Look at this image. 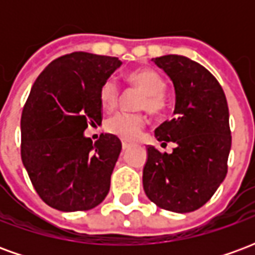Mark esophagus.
I'll return each instance as SVG.
<instances>
[{
  "label": "esophagus",
  "mask_w": 255,
  "mask_h": 255,
  "mask_svg": "<svg viewBox=\"0 0 255 255\" xmlns=\"http://www.w3.org/2000/svg\"><path fill=\"white\" fill-rule=\"evenodd\" d=\"M122 146H123V150H127L128 147L131 146V143H129V142H126V140H123Z\"/></svg>",
  "instance_id": "obj_1"
}]
</instances>
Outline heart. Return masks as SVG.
<instances>
[{
    "label": "heart",
    "instance_id": "obj_1",
    "mask_svg": "<svg viewBox=\"0 0 255 255\" xmlns=\"http://www.w3.org/2000/svg\"><path fill=\"white\" fill-rule=\"evenodd\" d=\"M128 80L144 93V97L139 104L142 109H147L151 113H158L164 109L165 100L162 94L165 91V82L155 71L147 68L136 69L128 75ZM119 98L120 89L117 82L113 78L106 79L100 89V101L102 108L106 111L115 109L119 104ZM144 123L146 119L140 113L120 112L108 120L106 129L122 139L132 140L138 138Z\"/></svg>",
    "mask_w": 255,
    "mask_h": 255
}]
</instances>
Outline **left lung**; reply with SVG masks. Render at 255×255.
<instances>
[{
  "mask_svg": "<svg viewBox=\"0 0 255 255\" xmlns=\"http://www.w3.org/2000/svg\"><path fill=\"white\" fill-rule=\"evenodd\" d=\"M153 63L175 87L173 119L155 129L160 142H173L171 154L147 146L143 190L157 206L194 212L212 198L227 175L231 150L230 112L220 83L201 64L168 54Z\"/></svg>",
  "mask_w": 255,
  "mask_h": 255,
  "instance_id": "1",
  "label": "left lung"
}]
</instances>
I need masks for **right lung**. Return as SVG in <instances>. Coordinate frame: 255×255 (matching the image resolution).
<instances>
[{
	"mask_svg": "<svg viewBox=\"0 0 255 255\" xmlns=\"http://www.w3.org/2000/svg\"><path fill=\"white\" fill-rule=\"evenodd\" d=\"M117 57L75 52L49 64L38 76L21 113V161L32 186L61 212L89 210L109 192L122 151L116 135L93 143L87 123L101 124L100 89L120 68Z\"/></svg>",
	"mask_w": 255,
	"mask_h": 255,
	"instance_id": "1",
	"label": "right lung"
}]
</instances>
